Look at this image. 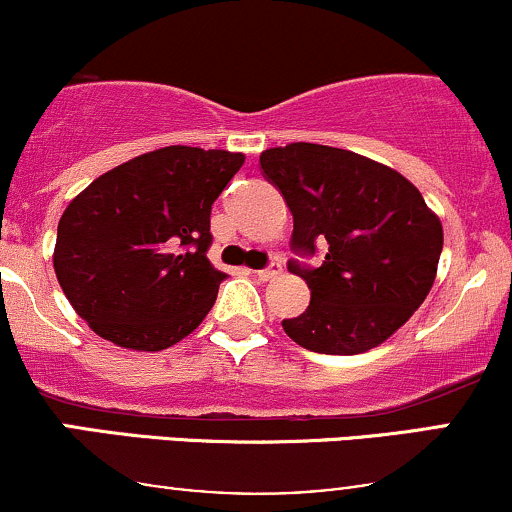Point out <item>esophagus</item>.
Segmentation results:
<instances>
[{"label": "esophagus", "instance_id": "1", "mask_svg": "<svg viewBox=\"0 0 512 512\" xmlns=\"http://www.w3.org/2000/svg\"><path fill=\"white\" fill-rule=\"evenodd\" d=\"M281 274V267L276 262H272L269 264L267 269H260V272H257V276H260V281H272V279H276V276Z\"/></svg>", "mask_w": 512, "mask_h": 512}]
</instances>
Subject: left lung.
I'll return each mask as SVG.
<instances>
[{
  "mask_svg": "<svg viewBox=\"0 0 512 512\" xmlns=\"http://www.w3.org/2000/svg\"><path fill=\"white\" fill-rule=\"evenodd\" d=\"M264 178L293 214V250L320 267L291 260L310 289L305 313L284 332L317 354H363L390 339L424 303L436 281L443 226L397 170L334 146L296 142L262 151Z\"/></svg>",
  "mask_w": 512,
  "mask_h": 512,
  "instance_id": "1",
  "label": "left lung"
}]
</instances>
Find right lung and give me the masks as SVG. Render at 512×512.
Segmentation results:
<instances>
[{
	"label": "right lung",
	"instance_id": "add662e5",
	"mask_svg": "<svg viewBox=\"0 0 512 512\" xmlns=\"http://www.w3.org/2000/svg\"><path fill=\"white\" fill-rule=\"evenodd\" d=\"M243 154L166 146L96 178L64 209L55 274L98 337L161 351L195 332L226 274L207 260L211 204Z\"/></svg>",
	"mask_w": 512,
	"mask_h": 512
}]
</instances>
